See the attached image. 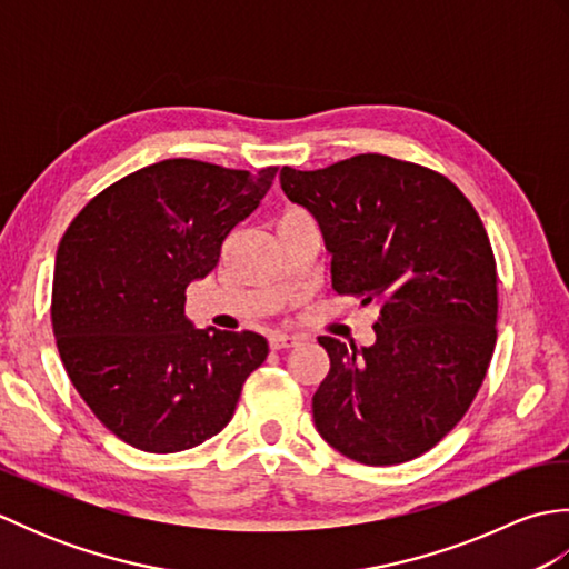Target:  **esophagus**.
I'll list each match as a JSON object with an SVG mask.
<instances>
[{"instance_id":"esophagus-1","label":"esophagus","mask_w":569,"mask_h":569,"mask_svg":"<svg viewBox=\"0 0 569 569\" xmlns=\"http://www.w3.org/2000/svg\"><path fill=\"white\" fill-rule=\"evenodd\" d=\"M300 342H303V337H300V335L273 332V335L269 337V345H271V349H291V347H298Z\"/></svg>"}]
</instances>
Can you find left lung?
<instances>
[{"label":"left lung","instance_id":"left-lung-1","mask_svg":"<svg viewBox=\"0 0 569 569\" xmlns=\"http://www.w3.org/2000/svg\"><path fill=\"white\" fill-rule=\"evenodd\" d=\"M281 188L316 214L337 296L379 306L371 347L318 340L330 355L318 432L361 465L420 457L465 418L497 347V259L475 204L432 168L381 153L283 166Z\"/></svg>","mask_w":569,"mask_h":569}]
</instances>
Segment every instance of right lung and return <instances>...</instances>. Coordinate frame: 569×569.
<instances>
[{"label": "right lung", "mask_w": 569, "mask_h": 569, "mask_svg": "<svg viewBox=\"0 0 569 569\" xmlns=\"http://www.w3.org/2000/svg\"><path fill=\"white\" fill-rule=\"evenodd\" d=\"M276 171L151 163L84 202L60 239L51 291L60 361L94 418L137 450L210 440L269 355L257 332L190 328L186 291L220 263L224 239L259 208Z\"/></svg>", "instance_id": "right-lung-1"}]
</instances>
